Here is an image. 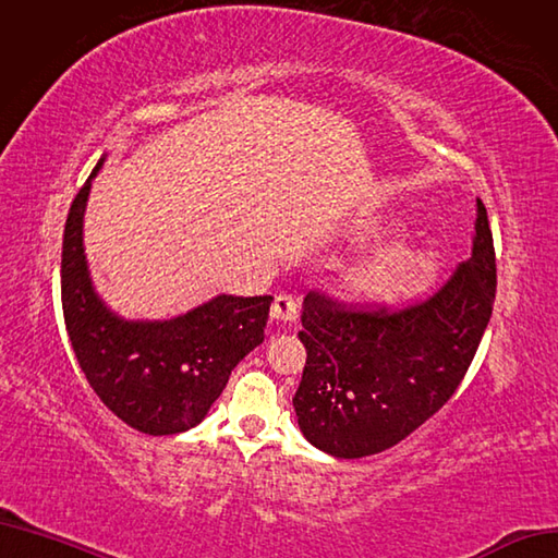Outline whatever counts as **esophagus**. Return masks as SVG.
I'll return each instance as SVG.
<instances>
[{
	"instance_id": "obj_1",
	"label": "esophagus",
	"mask_w": 558,
	"mask_h": 558,
	"mask_svg": "<svg viewBox=\"0 0 558 558\" xmlns=\"http://www.w3.org/2000/svg\"><path fill=\"white\" fill-rule=\"evenodd\" d=\"M298 310H300V304L293 295L281 293L272 302V316L277 320H283V323H293L298 318Z\"/></svg>"
}]
</instances>
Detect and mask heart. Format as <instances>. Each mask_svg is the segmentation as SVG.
I'll return each instance as SVG.
<instances>
[{"instance_id": "1", "label": "heart", "mask_w": 558, "mask_h": 558, "mask_svg": "<svg viewBox=\"0 0 558 558\" xmlns=\"http://www.w3.org/2000/svg\"><path fill=\"white\" fill-rule=\"evenodd\" d=\"M432 275L429 260L415 252H395L351 275V291L369 300H397L411 295L427 283Z\"/></svg>"}]
</instances>
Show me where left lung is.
<instances>
[{
  "label": "left lung",
  "mask_w": 558,
  "mask_h": 558,
  "mask_svg": "<svg viewBox=\"0 0 558 558\" xmlns=\"http://www.w3.org/2000/svg\"><path fill=\"white\" fill-rule=\"evenodd\" d=\"M494 295L496 254L483 201L471 258L427 300L362 310L312 291L298 332L306 364L293 397L306 440L357 459L413 434L466 376Z\"/></svg>",
  "instance_id": "1"
}]
</instances>
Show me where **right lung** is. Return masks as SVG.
Instances as JSON below:
<instances>
[{
    "instance_id": "right-lung-1",
    "label": "right lung",
    "mask_w": 558,
    "mask_h": 558,
    "mask_svg": "<svg viewBox=\"0 0 558 558\" xmlns=\"http://www.w3.org/2000/svg\"><path fill=\"white\" fill-rule=\"evenodd\" d=\"M104 159L73 198L62 242V310L81 369L106 407L149 436L180 434L207 415L235 364L265 337L272 295H217L170 320H124L94 293L83 217Z\"/></svg>"
}]
</instances>
